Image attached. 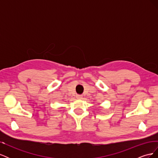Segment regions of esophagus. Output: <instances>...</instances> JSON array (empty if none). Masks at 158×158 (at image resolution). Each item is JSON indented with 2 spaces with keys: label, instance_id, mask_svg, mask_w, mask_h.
<instances>
[{
  "label": "esophagus",
  "instance_id": "esophagus-1",
  "mask_svg": "<svg viewBox=\"0 0 158 158\" xmlns=\"http://www.w3.org/2000/svg\"><path fill=\"white\" fill-rule=\"evenodd\" d=\"M76 98H77L78 99H82L83 98V95H76Z\"/></svg>",
  "mask_w": 158,
  "mask_h": 158
}]
</instances>
